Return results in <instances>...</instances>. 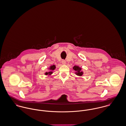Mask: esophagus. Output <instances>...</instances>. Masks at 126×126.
<instances>
[{
    "mask_svg": "<svg viewBox=\"0 0 126 126\" xmlns=\"http://www.w3.org/2000/svg\"><path fill=\"white\" fill-rule=\"evenodd\" d=\"M61 63H62V64L63 65H65V64H66V62L65 60H62Z\"/></svg>",
    "mask_w": 126,
    "mask_h": 126,
    "instance_id": "obj_1",
    "label": "esophagus"
}]
</instances>
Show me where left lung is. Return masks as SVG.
<instances>
[{"mask_svg":"<svg viewBox=\"0 0 126 126\" xmlns=\"http://www.w3.org/2000/svg\"><path fill=\"white\" fill-rule=\"evenodd\" d=\"M73 69L75 71V74L78 76H81L83 75L84 72L82 70V68L79 67V66H74L73 67Z\"/></svg>","mask_w":126,"mask_h":126,"instance_id":"8db88e82","label":"left lung"}]
</instances>
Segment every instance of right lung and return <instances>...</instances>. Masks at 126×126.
I'll use <instances>...</instances> for the list:
<instances>
[{"mask_svg":"<svg viewBox=\"0 0 126 126\" xmlns=\"http://www.w3.org/2000/svg\"><path fill=\"white\" fill-rule=\"evenodd\" d=\"M56 68V67L55 65H51L49 68H48V70H49L48 72H46L45 73V75L46 76H51L52 74H53V71Z\"/></svg>","mask_w":126,"mask_h":126,"instance_id":"1","label":"right lung"}]
</instances>
